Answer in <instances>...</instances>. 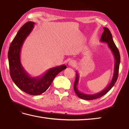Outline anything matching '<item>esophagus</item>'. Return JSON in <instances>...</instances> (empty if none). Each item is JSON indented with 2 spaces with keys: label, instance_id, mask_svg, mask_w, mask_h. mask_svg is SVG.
Segmentation results:
<instances>
[{
  "label": "esophagus",
  "instance_id": "1",
  "mask_svg": "<svg viewBox=\"0 0 129 129\" xmlns=\"http://www.w3.org/2000/svg\"><path fill=\"white\" fill-rule=\"evenodd\" d=\"M69 65H70V66L74 67L76 65V62L74 60H70V61L69 62Z\"/></svg>",
  "mask_w": 129,
  "mask_h": 129
}]
</instances>
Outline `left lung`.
Instances as JSON below:
<instances>
[{"mask_svg": "<svg viewBox=\"0 0 129 129\" xmlns=\"http://www.w3.org/2000/svg\"><path fill=\"white\" fill-rule=\"evenodd\" d=\"M104 29V32L103 33L102 35H101L100 41L101 42L106 43L108 44V46L109 48L110 49L111 51L113 53L114 58H115V64H114V75L113 79L110 82V84L105 89H104L103 91H101L99 92L96 93L95 94H84L79 91L78 90L77 85L78 84L79 79V76L78 72H76V78L75 80L74 85V89L75 92L76 94L78 95L79 98L84 100H91L93 99H96L100 98L103 95H105L107 92H108L109 90H110L113 86L115 84L117 81V77H118V74H119V65L120 62V53L118 49L117 48L116 45L115 44L114 42V40L113 39V37L109 29L107 28H103Z\"/></svg>", "mask_w": 129, "mask_h": 129, "instance_id": "obj_1", "label": "left lung"}]
</instances>
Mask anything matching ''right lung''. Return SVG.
<instances>
[{
  "instance_id": "1",
  "label": "right lung",
  "mask_w": 129,
  "mask_h": 129,
  "mask_svg": "<svg viewBox=\"0 0 129 129\" xmlns=\"http://www.w3.org/2000/svg\"><path fill=\"white\" fill-rule=\"evenodd\" d=\"M35 23L28 21L21 27L9 46L8 56L10 75L15 84L27 94L38 95L43 94L50 86L54 78L67 68L66 65L49 69L43 75L31 77L24 69L20 61V52L24 41L32 31Z\"/></svg>"
}]
</instances>
